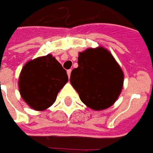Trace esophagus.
Segmentation results:
<instances>
[{"instance_id": "1", "label": "esophagus", "mask_w": 153, "mask_h": 153, "mask_svg": "<svg viewBox=\"0 0 153 153\" xmlns=\"http://www.w3.org/2000/svg\"><path fill=\"white\" fill-rule=\"evenodd\" d=\"M67 74H68V76H69V78H70V74H71V70H67Z\"/></svg>"}]
</instances>
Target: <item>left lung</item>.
<instances>
[{
  "label": "left lung",
  "mask_w": 153,
  "mask_h": 153,
  "mask_svg": "<svg viewBox=\"0 0 153 153\" xmlns=\"http://www.w3.org/2000/svg\"><path fill=\"white\" fill-rule=\"evenodd\" d=\"M78 65L70 83L83 103L94 111L112 106L124 83L123 70L112 54L105 47H89L79 53Z\"/></svg>",
  "instance_id": "left-lung-1"
}]
</instances>
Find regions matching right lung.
<instances>
[{"mask_svg": "<svg viewBox=\"0 0 153 153\" xmlns=\"http://www.w3.org/2000/svg\"><path fill=\"white\" fill-rule=\"evenodd\" d=\"M67 82L66 71L48 54L26 62L19 78V90L30 108L42 111L56 102L57 94Z\"/></svg>", "mask_w": 153, "mask_h": 153, "instance_id": "right-lung-1", "label": "right lung"}]
</instances>
